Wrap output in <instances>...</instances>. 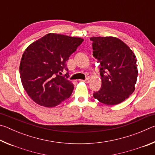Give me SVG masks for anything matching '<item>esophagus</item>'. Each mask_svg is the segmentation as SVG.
Returning <instances> with one entry per match:
<instances>
[{
  "label": "esophagus",
  "instance_id": "34e87169",
  "mask_svg": "<svg viewBox=\"0 0 155 155\" xmlns=\"http://www.w3.org/2000/svg\"><path fill=\"white\" fill-rule=\"evenodd\" d=\"M80 81H81V82H84V83H89V81H90V78H87L85 80H80Z\"/></svg>",
  "mask_w": 155,
  "mask_h": 155
}]
</instances>
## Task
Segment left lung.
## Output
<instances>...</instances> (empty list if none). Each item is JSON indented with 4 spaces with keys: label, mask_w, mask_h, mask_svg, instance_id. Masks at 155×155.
<instances>
[{
    "label": "left lung",
    "mask_w": 155,
    "mask_h": 155,
    "mask_svg": "<svg viewBox=\"0 0 155 155\" xmlns=\"http://www.w3.org/2000/svg\"><path fill=\"white\" fill-rule=\"evenodd\" d=\"M93 55L101 64L102 87L94 98L107 105L124 101L135 91L138 65L135 53L115 37H92Z\"/></svg>",
    "instance_id": "obj_1"
}]
</instances>
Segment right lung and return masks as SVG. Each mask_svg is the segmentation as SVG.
Returning <instances> with one entry per match:
<instances>
[{
    "label": "right lung",
    "mask_w": 155,
    "mask_h": 155,
    "mask_svg": "<svg viewBox=\"0 0 155 155\" xmlns=\"http://www.w3.org/2000/svg\"><path fill=\"white\" fill-rule=\"evenodd\" d=\"M83 39L58 33L46 34L28 46L20 64L21 82L37 104L54 107L71 96L74 85L68 80L66 61Z\"/></svg>",
    "instance_id": "1"
}]
</instances>
